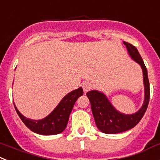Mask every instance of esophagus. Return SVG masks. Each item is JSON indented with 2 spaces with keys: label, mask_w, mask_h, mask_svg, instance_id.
<instances>
[{
  "label": "esophagus",
  "mask_w": 160,
  "mask_h": 160,
  "mask_svg": "<svg viewBox=\"0 0 160 160\" xmlns=\"http://www.w3.org/2000/svg\"><path fill=\"white\" fill-rule=\"evenodd\" d=\"M82 87H83V90H84V93H87L88 92H89L92 88V84L89 82H84L82 84Z\"/></svg>",
  "instance_id": "esophagus-1"
}]
</instances>
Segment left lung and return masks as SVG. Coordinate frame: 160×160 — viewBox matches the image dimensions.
Instances as JSON below:
<instances>
[{
    "label": "left lung",
    "mask_w": 160,
    "mask_h": 160,
    "mask_svg": "<svg viewBox=\"0 0 160 160\" xmlns=\"http://www.w3.org/2000/svg\"><path fill=\"white\" fill-rule=\"evenodd\" d=\"M131 59L141 66L143 76L144 101L142 107L132 114H125L115 109L106 96L97 90L87 92L91 104L92 112L97 128L105 134H114L126 131L138 124L143 117L150 100V84L147 70L139 52L134 46L123 42Z\"/></svg>",
    "instance_id": "1"
}]
</instances>
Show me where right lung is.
Listing matches in <instances>:
<instances>
[{
    "label": "right lung",
    "instance_id": "obj_1",
    "mask_svg": "<svg viewBox=\"0 0 160 160\" xmlns=\"http://www.w3.org/2000/svg\"><path fill=\"white\" fill-rule=\"evenodd\" d=\"M83 88L80 87L67 94L48 116L41 120H33L26 118L19 112L14 104L15 109L20 118L31 131L42 135L60 134L66 128L69 116L76 100L83 95Z\"/></svg>",
    "mask_w": 160,
    "mask_h": 160
}]
</instances>
